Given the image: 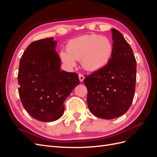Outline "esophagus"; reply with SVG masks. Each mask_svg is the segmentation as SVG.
<instances>
[{
	"mask_svg": "<svg viewBox=\"0 0 157 157\" xmlns=\"http://www.w3.org/2000/svg\"><path fill=\"white\" fill-rule=\"evenodd\" d=\"M78 77H79V80L80 82H82L84 79V76L82 74H78Z\"/></svg>",
	"mask_w": 157,
	"mask_h": 157,
	"instance_id": "esophagus-1",
	"label": "esophagus"
}]
</instances>
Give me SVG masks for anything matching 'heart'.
Segmentation results:
<instances>
[{"label": "heart", "mask_w": 157, "mask_h": 157, "mask_svg": "<svg viewBox=\"0 0 157 157\" xmlns=\"http://www.w3.org/2000/svg\"><path fill=\"white\" fill-rule=\"evenodd\" d=\"M114 53L111 40L99 35H86L69 40L67 50H62L59 57L68 67L76 65V60H80L82 67L96 72L105 67Z\"/></svg>", "instance_id": "1"}]
</instances>
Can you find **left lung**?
Instances as JSON below:
<instances>
[{"instance_id": "1", "label": "left lung", "mask_w": 157, "mask_h": 157, "mask_svg": "<svg viewBox=\"0 0 157 157\" xmlns=\"http://www.w3.org/2000/svg\"><path fill=\"white\" fill-rule=\"evenodd\" d=\"M111 33L114 53L110 62L84 79L90 111L103 119L124 115L131 105L136 89V60L132 49L122 33L113 28Z\"/></svg>"}]
</instances>
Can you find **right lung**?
Returning <instances> with one entry per match:
<instances>
[{"mask_svg":"<svg viewBox=\"0 0 157 157\" xmlns=\"http://www.w3.org/2000/svg\"><path fill=\"white\" fill-rule=\"evenodd\" d=\"M54 38L34 41L20 61L19 95L23 107L35 119L53 122L62 116L64 101L79 84L76 73L61 71Z\"/></svg>","mask_w":157,"mask_h":157,"instance_id":"1","label":"right lung"}]
</instances>
